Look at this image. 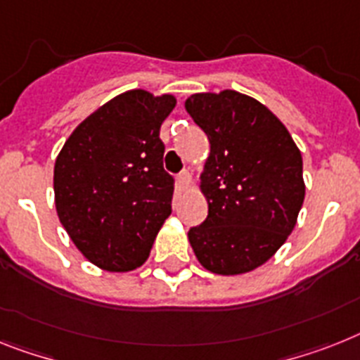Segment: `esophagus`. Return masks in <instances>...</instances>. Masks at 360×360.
<instances>
[{
  "label": "esophagus",
  "mask_w": 360,
  "mask_h": 360,
  "mask_svg": "<svg viewBox=\"0 0 360 360\" xmlns=\"http://www.w3.org/2000/svg\"><path fill=\"white\" fill-rule=\"evenodd\" d=\"M189 187H191V174L184 171V173L178 174V189L180 191H187Z\"/></svg>",
  "instance_id": "esophagus-1"
}]
</instances>
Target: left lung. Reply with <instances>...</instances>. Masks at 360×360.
<instances>
[{
	"label": "left lung",
	"instance_id": "left-lung-1",
	"mask_svg": "<svg viewBox=\"0 0 360 360\" xmlns=\"http://www.w3.org/2000/svg\"><path fill=\"white\" fill-rule=\"evenodd\" d=\"M187 114L210 139L200 173L207 217L187 237L213 274L252 272L280 250L305 198L302 153L263 103L222 90L186 99Z\"/></svg>",
	"mask_w": 360,
	"mask_h": 360
}]
</instances>
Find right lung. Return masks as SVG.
I'll list each match as a JSON object with an SVG mask.
<instances>
[{
	"instance_id": "1",
	"label": "right lung",
	"mask_w": 360,
	"mask_h": 360,
	"mask_svg": "<svg viewBox=\"0 0 360 360\" xmlns=\"http://www.w3.org/2000/svg\"><path fill=\"white\" fill-rule=\"evenodd\" d=\"M174 106L171 94L123 91L91 112L56 156V215L99 269L129 272L143 265L171 215L174 187L163 171L160 127Z\"/></svg>"
}]
</instances>
